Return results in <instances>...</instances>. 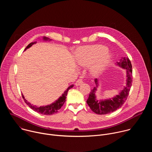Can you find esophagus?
Wrapping results in <instances>:
<instances>
[{
    "label": "esophagus",
    "instance_id": "esophagus-1",
    "mask_svg": "<svg viewBox=\"0 0 152 152\" xmlns=\"http://www.w3.org/2000/svg\"><path fill=\"white\" fill-rule=\"evenodd\" d=\"M82 83H83L82 79H78V80L76 82L75 85H76V86H79V85H81Z\"/></svg>",
    "mask_w": 152,
    "mask_h": 152
}]
</instances>
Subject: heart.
<instances>
[{
	"mask_svg": "<svg viewBox=\"0 0 152 152\" xmlns=\"http://www.w3.org/2000/svg\"><path fill=\"white\" fill-rule=\"evenodd\" d=\"M107 50L106 47L100 45L80 47L76 52V62L82 67L90 64V72L97 75L105 69L111 60V55Z\"/></svg>",
	"mask_w": 152,
	"mask_h": 152,
	"instance_id": "heart-1",
	"label": "heart"
}]
</instances>
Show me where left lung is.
Returning a JSON list of instances; mask_svg holds the SVG:
<instances>
[{"mask_svg": "<svg viewBox=\"0 0 152 152\" xmlns=\"http://www.w3.org/2000/svg\"><path fill=\"white\" fill-rule=\"evenodd\" d=\"M116 65L126 71V86H124L123 89L120 91L118 95L114 97L98 100L96 99V93L99 84V80L96 79L94 81L96 86L91 91L86 103L91 110L97 114H107L116 111L124 103L129 95L132 83V70L131 61L128 57H124L120 59L118 62H117Z\"/></svg>", "mask_w": 152, "mask_h": 152, "instance_id": "obj_1", "label": "left lung"}]
</instances>
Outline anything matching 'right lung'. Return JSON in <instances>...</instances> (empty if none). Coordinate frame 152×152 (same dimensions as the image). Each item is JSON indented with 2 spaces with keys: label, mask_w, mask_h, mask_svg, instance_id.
Segmentation results:
<instances>
[{
  "label": "right lung",
  "mask_w": 152,
  "mask_h": 152,
  "mask_svg": "<svg viewBox=\"0 0 152 152\" xmlns=\"http://www.w3.org/2000/svg\"><path fill=\"white\" fill-rule=\"evenodd\" d=\"M42 39L44 40V41H50L52 40L51 39H50V38H49L48 37H42ZM36 43H37L36 41L30 43V44L28 45V46L25 48L24 51H25L26 49H28L29 48H31L33 45L36 44ZM73 86H74L73 85H72L70 86H69L68 88L64 92V93L62 94V96H60L58 99V100H56L53 103H51L50 104L46 105V106H41L38 107V106H37L35 105H33L32 104H31V103L28 102L25 99V97H24V96L23 94H22V97H23L25 103L31 108L32 110H33L34 111L37 112L38 113H39V114H45V115H52V114H53L57 113L58 111V110L61 109V107L63 106V104L65 103V102H66V96L67 95V93H68L69 90L70 88H72L73 87Z\"/></svg>",
  "instance_id": "add662e5"
}]
</instances>
